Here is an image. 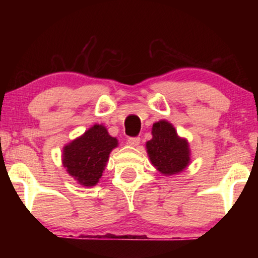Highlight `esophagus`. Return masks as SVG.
I'll return each instance as SVG.
<instances>
[{"mask_svg": "<svg viewBox=\"0 0 258 258\" xmlns=\"http://www.w3.org/2000/svg\"><path fill=\"white\" fill-rule=\"evenodd\" d=\"M141 142V139L140 137H130V139H128V143L129 146L132 147H137Z\"/></svg>", "mask_w": 258, "mask_h": 258, "instance_id": "esophagus-1", "label": "esophagus"}]
</instances>
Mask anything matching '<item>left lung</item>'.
I'll use <instances>...</instances> for the list:
<instances>
[{"label": "left lung", "instance_id": "left-lung-1", "mask_svg": "<svg viewBox=\"0 0 258 258\" xmlns=\"http://www.w3.org/2000/svg\"><path fill=\"white\" fill-rule=\"evenodd\" d=\"M153 139L147 142V153L151 164L161 174L170 176L184 170L190 163L189 143L181 139L174 125L168 121H158L153 124Z\"/></svg>", "mask_w": 258, "mask_h": 258}]
</instances>
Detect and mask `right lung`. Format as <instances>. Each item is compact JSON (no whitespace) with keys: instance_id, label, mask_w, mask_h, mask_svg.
<instances>
[{"instance_id":"add662e5","label":"right lung","mask_w":258,"mask_h":258,"mask_svg":"<svg viewBox=\"0 0 258 258\" xmlns=\"http://www.w3.org/2000/svg\"><path fill=\"white\" fill-rule=\"evenodd\" d=\"M117 144L118 141L109 135L104 125L95 124L82 136L64 146L63 167L81 185H96L107 165L109 155Z\"/></svg>"}]
</instances>
